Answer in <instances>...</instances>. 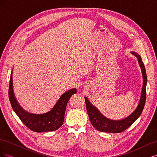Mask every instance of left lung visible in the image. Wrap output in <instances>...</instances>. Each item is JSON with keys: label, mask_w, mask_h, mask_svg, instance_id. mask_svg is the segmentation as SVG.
<instances>
[{"label": "left lung", "mask_w": 157, "mask_h": 157, "mask_svg": "<svg viewBox=\"0 0 157 157\" xmlns=\"http://www.w3.org/2000/svg\"><path fill=\"white\" fill-rule=\"evenodd\" d=\"M137 58V61L141 70L143 77V86H142L140 99L138 105L130 115L121 120H111L103 116L98 109L93 105L86 97H84L86 102V110L90 121L96 130L103 132L120 133L126 130L140 117L143 111L146 100V85L147 82L146 71L141 56L136 52H131Z\"/></svg>", "instance_id": "8db88e82"}]
</instances>
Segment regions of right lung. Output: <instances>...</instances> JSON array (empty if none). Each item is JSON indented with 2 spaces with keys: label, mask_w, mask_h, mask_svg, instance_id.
Returning <instances> with one entry per match:
<instances>
[{
  "label": "right lung",
  "mask_w": 157,
  "mask_h": 157,
  "mask_svg": "<svg viewBox=\"0 0 157 157\" xmlns=\"http://www.w3.org/2000/svg\"><path fill=\"white\" fill-rule=\"evenodd\" d=\"M77 92V89L72 88L66 91L60 96L50 111L43 114H34L26 111L17 102L13 89L12 71L9 84V99L13 110L28 128L36 132H52L58 129L63 124L65 109L69 99Z\"/></svg>",
  "instance_id": "obj_1"
}]
</instances>
